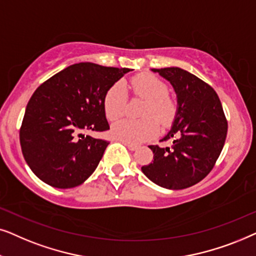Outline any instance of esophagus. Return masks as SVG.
<instances>
[{
  "mask_svg": "<svg viewBox=\"0 0 256 256\" xmlns=\"http://www.w3.org/2000/svg\"><path fill=\"white\" fill-rule=\"evenodd\" d=\"M124 144L128 146V148L130 150V151H136V150L138 148V145L136 144H131V142H124Z\"/></svg>",
  "mask_w": 256,
  "mask_h": 256,
  "instance_id": "34e87169",
  "label": "esophagus"
}]
</instances>
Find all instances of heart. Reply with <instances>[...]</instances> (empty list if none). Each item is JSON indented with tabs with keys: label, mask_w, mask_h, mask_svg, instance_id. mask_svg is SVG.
<instances>
[{
	"label": "heart",
	"mask_w": 256,
	"mask_h": 256,
	"mask_svg": "<svg viewBox=\"0 0 256 256\" xmlns=\"http://www.w3.org/2000/svg\"><path fill=\"white\" fill-rule=\"evenodd\" d=\"M132 88L137 96L146 100L142 108L145 118L122 119L112 126V136L128 142H142L158 134L159 125L168 124L174 118L176 104L168 92V85L154 74H139L132 78ZM128 91L122 82H117L108 88L104 100V110L110 120H117L125 114Z\"/></svg>",
	"instance_id": "heart-1"
}]
</instances>
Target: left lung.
<instances>
[{
	"label": "left lung",
	"instance_id": "1",
	"mask_svg": "<svg viewBox=\"0 0 256 256\" xmlns=\"http://www.w3.org/2000/svg\"><path fill=\"white\" fill-rule=\"evenodd\" d=\"M152 71L171 83L178 108L171 130L160 140L172 145H150L153 160L142 171L164 188H187L212 171L226 140L227 119L214 88L193 74L174 66Z\"/></svg>",
	"mask_w": 256,
	"mask_h": 256
}]
</instances>
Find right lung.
Segmentation results:
<instances>
[{"mask_svg": "<svg viewBox=\"0 0 256 256\" xmlns=\"http://www.w3.org/2000/svg\"><path fill=\"white\" fill-rule=\"evenodd\" d=\"M128 71L77 63L36 88L26 105L20 142L37 178L56 188H72L92 174L108 142L83 132L110 128L105 94Z\"/></svg>", "mask_w": 256, "mask_h": 256, "instance_id": "add662e5", "label": "right lung"}]
</instances>
